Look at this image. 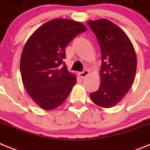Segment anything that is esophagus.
<instances>
[{
    "instance_id": "esophagus-1",
    "label": "esophagus",
    "mask_w": 150,
    "mask_h": 150,
    "mask_svg": "<svg viewBox=\"0 0 150 150\" xmlns=\"http://www.w3.org/2000/svg\"><path fill=\"white\" fill-rule=\"evenodd\" d=\"M88 74H89V71H88V70H85V71L79 73V76L81 78H85L87 75H88Z\"/></svg>"
}]
</instances>
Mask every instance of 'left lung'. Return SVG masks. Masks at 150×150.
<instances>
[{"instance_id":"8db88e82","label":"left lung","mask_w":150,"mask_h":150,"mask_svg":"<svg viewBox=\"0 0 150 150\" xmlns=\"http://www.w3.org/2000/svg\"><path fill=\"white\" fill-rule=\"evenodd\" d=\"M101 51L100 84L90 94L92 101L110 108L121 101L132 86L137 69V57L127 34L110 21L101 18L88 21Z\"/></svg>"}]
</instances>
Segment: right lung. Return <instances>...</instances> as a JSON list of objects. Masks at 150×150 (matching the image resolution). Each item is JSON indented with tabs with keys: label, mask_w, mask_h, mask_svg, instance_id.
I'll return each instance as SVG.
<instances>
[{
	"label": "right lung",
	"mask_w": 150,
	"mask_h": 150,
	"mask_svg": "<svg viewBox=\"0 0 150 150\" xmlns=\"http://www.w3.org/2000/svg\"><path fill=\"white\" fill-rule=\"evenodd\" d=\"M86 30L81 22L55 18L37 29L26 42L20 60L22 83L29 96L42 109L51 110L59 107L76 84V76L67 71L64 62L65 49Z\"/></svg>",
	"instance_id": "1"
}]
</instances>
